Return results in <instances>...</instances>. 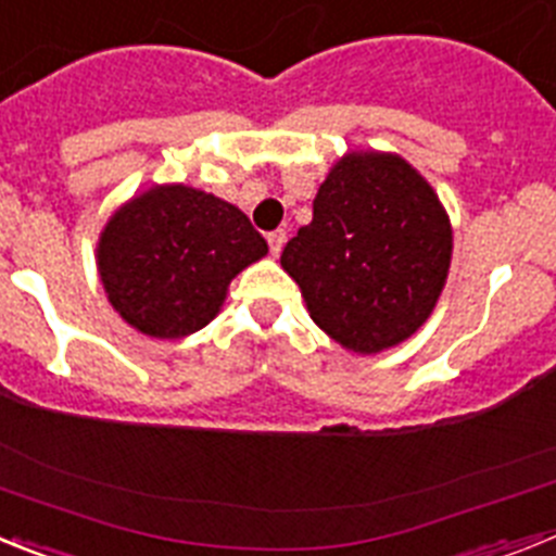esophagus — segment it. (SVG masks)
Returning a JSON list of instances; mask_svg holds the SVG:
<instances>
[{
    "label": "esophagus",
    "mask_w": 556,
    "mask_h": 556,
    "mask_svg": "<svg viewBox=\"0 0 556 556\" xmlns=\"http://www.w3.org/2000/svg\"><path fill=\"white\" fill-rule=\"evenodd\" d=\"M267 242H269V253L281 255L283 244H287V230H273V233L267 236Z\"/></svg>",
    "instance_id": "1"
}]
</instances>
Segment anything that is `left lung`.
I'll return each mask as SVG.
<instances>
[{
  "label": "left lung",
  "instance_id": "8db88e82",
  "mask_svg": "<svg viewBox=\"0 0 556 556\" xmlns=\"http://www.w3.org/2000/svg\"><path fill=\"white\" fill-rule=\"evenodd\" d=\"M454 230L429 180L395 152L351 150L281 253L312 320L358 356L390 351L434 312Z\"/></svg>",
  "mask_w": 556,
  "mask_h": 556
}]
</instances>
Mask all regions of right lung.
<instances>
[{"mask_svg":"<svg viewBox=\"0 0 556 556\" xmlns=\"http://www.w3.org/2000/svg\"><path fill=\"white\" fill-rule=\"evenodd\" d=\"M267 255L248 214L194 186H150L113 211L97 242L108 303L136 331L184 339L208 326L244 267Z\"/></svg>","mask_w":556,"mask_h":556,"instance_id":"add662e5","label":"right lung"}]
</instances>
